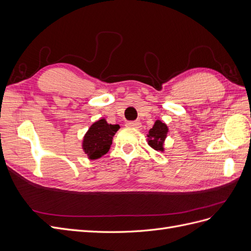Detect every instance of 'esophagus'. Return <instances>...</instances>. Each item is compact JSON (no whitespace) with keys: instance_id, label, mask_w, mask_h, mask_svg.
Wrapping results in <instances>:
<instances>
[{"instance_id":"obj_1","label":"esophagus","mask_w":251,"mask_h":251,"mask_svg":"<svg viewBox=\"0 0 251 251\" xmlns=\"http://www.w3.org/2000/svg\"><path fill=\"white\" fill-rule=\"evenodd\" d=\"M140 121H127V123L126 124V126H130V127H139L140 126Z\"/></svg>"}]
</instances>
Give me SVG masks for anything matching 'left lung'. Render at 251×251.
I'll list each match as a JSON object with an SVG mask.
<instances>
[{
  "label": "left lung",
  "mask_w": 251,
  "mask_h": 251,
  "mask_svg": "<svg viewBox=\"0 0 251 251\" xmlns=\"http://www.w3.org/2000/svg\"><path fill=\"white\" fill-rule=\"evenodd\" d=\"M168 126L165 124L161 123L160 120H157L154 126L149 132V144L156 151H163V141L168 134Z\"/></svg>",
  "instance_id": "obj_1"
}]
</instances>
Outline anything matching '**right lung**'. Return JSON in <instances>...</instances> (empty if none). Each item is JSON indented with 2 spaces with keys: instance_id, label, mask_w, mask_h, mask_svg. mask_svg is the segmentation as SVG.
<instances>
[{
  "instance_id": "obj_1",
  "label": "right lung",
  "mask_w": 251,
  "mask_h": 251,
  "mask_svg": "<svg viewBox=\"0 0 251 251\" xmlns=\"http://www.w3.org/2000/svg\"><path fill=\"white\" fill-rule=\"evenodd\" d=\"M119 128L118 125H109L104 119L94 123L83 138L82 148L90 159H98L107 154L113 136Z\"/></svg>"
}]
</instances>
